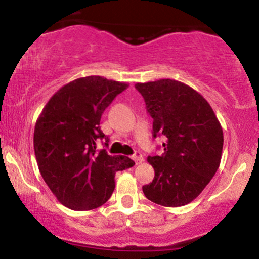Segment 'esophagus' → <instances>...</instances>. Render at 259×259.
I'll return each instance as SVG.
<instances>
[{"label":"esophagus","mask_w":259,"mask_h":259,"mask_svg":"<svg viewBox=\"0 0 259 259\" xmlns=\"http://www.w3.org/2000/svg\"><path fill=\"white\" fill-rule=\"evenodd\" d=\"M133 160L135 161L136 164H140V163H143V162H144V157H143V155H141L140 152L136 151L134 155H133Z\"/></svg>","instance_id":"esophagus-1"}]
</instances>
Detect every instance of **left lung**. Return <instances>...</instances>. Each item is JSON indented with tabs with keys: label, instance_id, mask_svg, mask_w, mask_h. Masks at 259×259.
Returning <instances> with one entry per match:
<instances>
[{
	"label": "left lung",
	"instance_id": "8db88e82",
	"mask_svg": "<svg viewBox=\"0 0 259 259\" xmlns=\"http://www.w3.org/2000/svg\"><path fill=\"white\" fill-rule=\"evenodd\" d=\"M153 119V138L164 136L162 155L149 156L155 177L143 192L149 200L177 208L194 200L217 173L224 135L214 110L192 87L164 78L136 83Z\"/></svg>",
	"mask_w": 259,
	"mask_h": 259
}]
</instances>
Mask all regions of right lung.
I'll use <instances>...</instances> for the list:
<instances>
[{
	"label": "right lung",
	"instance_id": "obj_1",
	"mask_svg": "<svg viewBox=\"0 0 259 259\" xmlns=\"http://www.w3.org/2000/svg\"><path fill=\"white\" fill-rule=\"evenodd\" d=\"M125 82L101 76L77 78L49 99L34 129V152L45 183L62 205L92 210L103 205L115 188V172L135 162L98 150L109 139L101 130V118Z\"/></svg>",
	"mask_w": 259,
	"mask_h": 259
}]
</instances>
